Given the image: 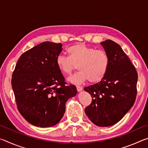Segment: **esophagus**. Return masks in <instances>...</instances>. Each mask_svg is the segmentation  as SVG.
I'll list each match as a JSON object with an SVG mask.
<instances>
[{"instance_id": "1", "label": "esophagus", "mask_w": 148, "mask_h": 148, "mask_svg": "<svg viewBox=\"0 0 148 148\" xmlns=\"http://www.w3.org/2000/svg\"><path fill=\"white\" fill-rule=\"evenodd\" d=\"M76 89H77V91L78 92L82 91V89H83V88H82V87H80V86H76Z\"/></svg>"}]
</instances>
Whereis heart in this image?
I'll list each match as a JSON object with an SVG mask.
<instances>
[{
    "label": "heart",
    "mask_w": 148,
    "mask_h": 148,
    "mask_svg": "<svg viewBox=\"0 0 148 148\" xmlns=\"http://www.w3.org/2000/svg\"><path fill=\"white\" fill-rule=\"evenodd\" d=\"M69 57L59 55L56 59L57 68L62 74L70 75L77 65L79 72L68 78L72 84H81L89 80L96 84L103 79L109 68L110 59L103 50H96L82 43L67 49Z\"/></svg>",
    "instance_id": "1"
}]
</instances>
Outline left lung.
Segmentation results:
<instances>
[{
  "mask_svg": "<svg viewBox=\"0 0 148 148\" xmlns=\"http://www.w3.org/2000/svg\"><path fill=\"white\" fill-rule=\"evenodd\" d=\"M101 44L109 57V68L103 79L84 88L92 97L85 112L95 125L110 127L119 122L133 106L138 74L119 44L111 40Z\"/></svg>",
  "mask_w": 148,
  "mask_h": 148,
  "instance_id": "left-lung-1",
  "label": "left lung"
}]
</instances>
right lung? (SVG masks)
I'll use <instances>...</instances> for the list:
<instances>
[{"instance_id": "1", "label": "right lung", "mask_w": 148, "mask_h": 148, "mask_svg": "<svg viewBox=\"0 0 148 148\" xmlns=\"http://www.w3.org/2000/svg\"><path fill=\"white\" fill-rule=\"evenodd\" d=\"M61 43L44 42L19 57L12 74V86L17 109L32 125H56L64 114L65 104L76 96V87L66 85L57 68Z\"/></svg>"}]
</instances>
